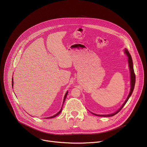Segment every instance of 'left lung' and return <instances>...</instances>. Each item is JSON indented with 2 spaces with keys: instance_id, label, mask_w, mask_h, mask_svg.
<instances>
[{
  "instance_id": "left-lung-1",
  "label": "left lung",
  "mask_w": 147,
  "mask_h": 147,
  "mask_svg": "<svg viewBox=\"0 0 147 147\" xmlns=\"http://www.w3.org/2000/svg\"><path fill=\"white\" fill-rule=\"evenodd\" d=\"M125 54L127 55V56H128V59H129V67H130V77H131V90H130V92L129 93V95L127 97V98L126 99V100H125V101L124 102V103L123 104V105L121 107V108L117 111L115 113H113V114H110V115H96V114H94L97 116H103V117H111V116H113L114 115H115L116 114H117V113H119L121 109L123 108V107L125 105V104L127 103V102L128 101L129 98L130 97V96L131 95L133 92V90H134V86H135V83H136V75H135V73H134V69H133V60H132V58H131V56L129 53V52L128 51L127 49H125Z\"/></svg>"
}]
</instances>
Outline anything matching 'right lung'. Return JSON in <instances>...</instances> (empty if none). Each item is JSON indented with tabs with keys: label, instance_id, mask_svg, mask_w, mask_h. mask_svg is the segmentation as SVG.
<instances>
[{
	"label": "right lung",
	"instance_id": "obj_1",
	"mask_svg": "<svg viewBox=\"0 0 147 147\" xmlns=\"http://www.w3.org/2000/svg\"><path fill=\"white\" fill-rule=\"evenodd\" d=\"M12 86H13V79H12ZM67 94H68V91L66 92V94H65V97H64V100H63V104H64V102H65V99H66V96H67ZM62 109H63V107H61V109H60V111L57 113H56L55 115H54V116H51V117H47L46 119H51V118H53V117H56V116H57V115H59V114H60V113L62 111Z\"/></svg>",
	"mask_w": 147,
	"mask_h": 147
}]
</instances>
